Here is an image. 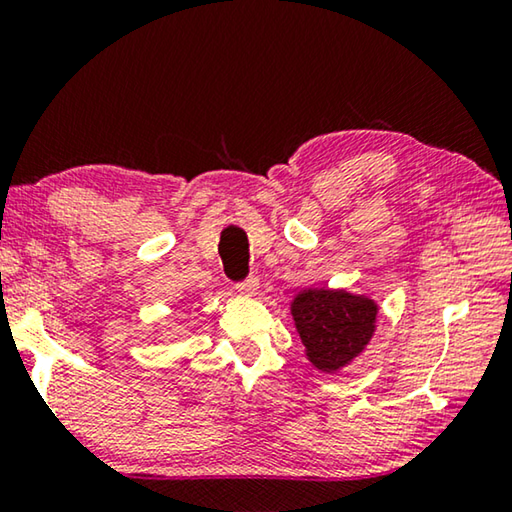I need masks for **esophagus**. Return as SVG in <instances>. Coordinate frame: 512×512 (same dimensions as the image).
Listing matches in <instances>:
<instances>
[{
  "mask_svg": "<svg viewBox=\"0 0 512 512\" xmlns=\"http://www.w3.org/2000/svg\"><path fill=\"white\" fill-rule=\"evenodd\" d=\"M237 289H239L241 293H246V296H255L257 289H259V280H257L255 275H248L246 280L237 282Z\"/></svg>",
  "mask_w": 512,
  "mask_h": 512,
  "instance_id": "esophagus-1",
  "label": "esophagus"
}]
</instances>
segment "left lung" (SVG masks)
Here are the masks:
<instances>
[{
    "label": "left lung",
    "mask_w": 512,
    "mask_h": 512,
    "mask_svg": "<svg viewBox=\"0 0 512 512\" xmlns=\"http://www.w3.org/2000/svg\"><path fill=\"white\" fill-rule=\"evenodd\" d=\"M291 314L309 361L332 372L357 357L370 341L377 305L345 291L309 289L293 302Z\"/></svg>",
    "instance_id": "8db88e82"
}]
</instances>
